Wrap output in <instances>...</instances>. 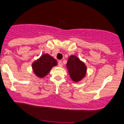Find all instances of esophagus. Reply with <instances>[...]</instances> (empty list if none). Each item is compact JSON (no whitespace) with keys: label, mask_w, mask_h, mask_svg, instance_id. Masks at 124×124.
Instances as JSON below:
<instances>
[{"label":"esophagus","mask_w":124,"mask_h":124,"mask_svg":"<svg viewBox=\"0 0 124 124\" xmlns=\"http://www.w3.org/2000/svg\"><path fill=\"white\" fill-rule=\"evenodd\" d=\"M58 65H59L60 67H62V61H60V62H58Z\"/></svg>","instance_id":"1"}]
</instances>
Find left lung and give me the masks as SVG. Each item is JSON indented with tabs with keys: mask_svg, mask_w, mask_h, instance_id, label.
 Listing matches in <instances>:
<instances>
[{
	"mask_svg": "<svg viewBox=\"0 0 124 124\" xmlns=\"http://www.w3.org/2000/svg\"><path fill=\"white\" fill-rule=\"evenodd\" d=\"M67 68L72 80L75 82L82 80L86 74L87 67L85 63L74 55H71L68 58Z\"/></svg>",
	"mask_w": 124,
	"mask_h": 124,
	"instance_id": "left-lung-1",
	"label": "left lung"
}]
</instances>
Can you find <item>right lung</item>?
<instances>
[{"instance_id":"right-lung-1","label":"right lung","mask_w":124,"mask_h":124,"mask_svg":"<svg viewBox=\"0 0 124 124\" xmlns=\"http://www.w3.org/2000/svg\"><path fill=\"white\" fill-rule=\"evenodd\" d=\"M57 64L56 60L48 54H43L32 64L33 71L37 76L43 78L49 74L53 67Z\"/></svg>"}]
</instances>
